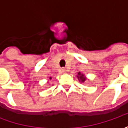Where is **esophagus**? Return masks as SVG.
Returning <instances> with one entry per match:
<instances>
[{"label": "esophagus", "instance_id": "34e87169", "mask_svg": "<svg viewBox=\"0 0 128 128\" xmlns=\"http://www.w3.org/2000/svg\"><path fill=\"white\" fill-rule=\"evenodd\" d=\"M62 72H67L66 69H65V68H62Z\"/></svg>", "mask_w": 128, "mask_h": 128}]
</instances>
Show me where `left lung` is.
<instances>
[{"label": "left lung", "mask_w": 128, "mask_h": 128, "mask_svg": "<svg viewBox=\"0 0 128 128\" xmlns=\"http://www.w3.org/2000/svg\"><path fill=\"white\" fill-rule=\"evenodd\" d=\"M77 77H78V78L79 81L82 82L86 80V77L84 76V75H83V74H81L80 72H78V74Z\"/></svg>", "instance_id": "1"}]
</instances>
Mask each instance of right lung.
Instances as JSON below:
<instances>
[{
  "label": "right lung",
  "instance_id": "obj_1",
  "mask_svg": "<svg viewBox=\"0 0 128 128\" xmlns=\"http://www.w3.org/2000/svg\"><path fill=\"white\" fill-rule=\"evenodd\" d=\"M50 79H51V78H50Z\"/></svg>",
  "mask_w": 128,
  "mask_h": 128
}]
</instances>
